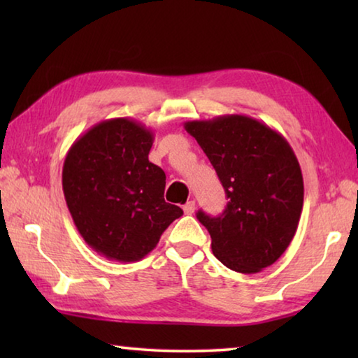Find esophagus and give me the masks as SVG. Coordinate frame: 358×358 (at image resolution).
<instances>
[{
    "instance_id": "34e87169",
    "label": "esophagus",
    "mask_w": 358,
    "mask_h": 358,
    "mask_svg": "<svg viewBox=\"0 0 358 358\" xmlns=\"http://www.w3.org/2000/svg\"><path fill=\"white\" fill-rule=\"evenodd\" d=\"M194 210H196V202H194V201H189L183 207V211H185L186 215H192Z\"/></svg>"
}]
</instances>
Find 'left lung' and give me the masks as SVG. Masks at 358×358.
Instances as JSON below:
<instances>
[{
  "label": "left lung",
  "mask_w": 358,
  "mask_h": 358,
  "mask_svg": "<svg viewBox=\"0 0 358 358\" xmlns=\"http://www.w3.org/2000/svg\"><path fill=\"white\" fill-rule=\"evenodd\" d=\"M227 194L221 216L199 211L211 251L227 268L259 273L287 250L303 208V175L280 132L246 115L186 121Z\"/></svg>",
  "instance_id": "left-lung-1"
}]
</instances>
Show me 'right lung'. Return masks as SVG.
Instances as JSON below:
<instances>
[{
	"label": "right lung",
	"instance_id": "obj_1",
	"mask_svg": "<svg viewBox=\"0 0 358 358\" xmlns=\"http://www.w3.org/2000/svg\"><path fill=\"white\" fill-rule=\"evenodd\" d=\"M153 131L131 118L94 124L71 145L63 192L78 234L108 260L137 262L183 215L164 201L166 173L148 161Z\"/></svg>",
	"mask_w": 358,
	"mask_h": 358
}]
</instances>
